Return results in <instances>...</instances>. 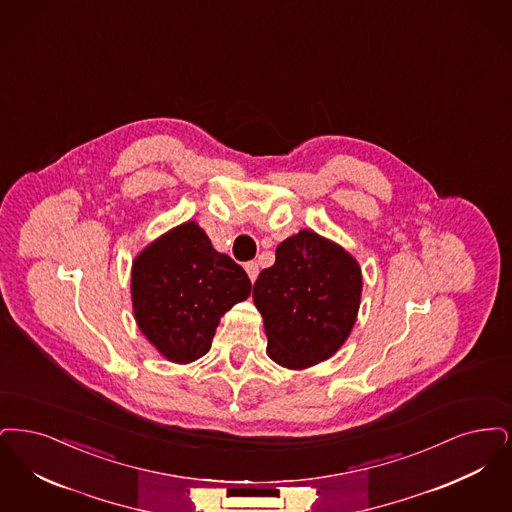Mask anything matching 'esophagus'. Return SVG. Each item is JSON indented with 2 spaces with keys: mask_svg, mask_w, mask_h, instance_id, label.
<instances>
[{
  "mask_svg": "<svg viewBox=\"0 0 512 512\" xmlns=\"http://www.w3.org/2000/svg\"><path fill=\"white\" fill-rule=\"evenodd\" d=\"M245 269L246 273H248V277H250V281L254 283V281H256V277H258V271H260L258 262H246Z\"/></svg>",
  "mask_w": 512,
  "mask_h": 512,
  "instance_id": "esophagus-1",
  "label": "esophagus"
}]
</instances>
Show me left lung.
<instances>
[{
  "instance_id": "8db88e82",
  "label": "left lung",
  "mask_w": 512,
  "mask_h": 512,
  "mask_svg": "<svg viewBox=\"0 0 512 512\" xmlns=\"http://www.w3.org/2000/svg\"><path fill=\"white\" fill-rule=\"evenodd\" d=\"M252 298L264 317L269 357L306 369L346 342L359 310L361 269L344 248L304 229L277 246Z\"/></svg>"
}]
</instances>
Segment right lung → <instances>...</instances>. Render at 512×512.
Segmentation results:
<instances>
[{
	"label": "right lung",
	"instance_id": "1",
	"mask_svg": "<svg viewBox=\"0 0 512 512\" xmlns=\"http://www.w3.org/2000/svg\"><path fill=\"white\" fill-rule=\"evenodd\" d=\"M250 289L245 269L214 250L195 222L162 235L132 267L135 321L156 350L174 363L204 356L220 317L246 300Z\"/></svg>",
	"mask_w": 512,
	"mask_h": 512
}]
</instances>
